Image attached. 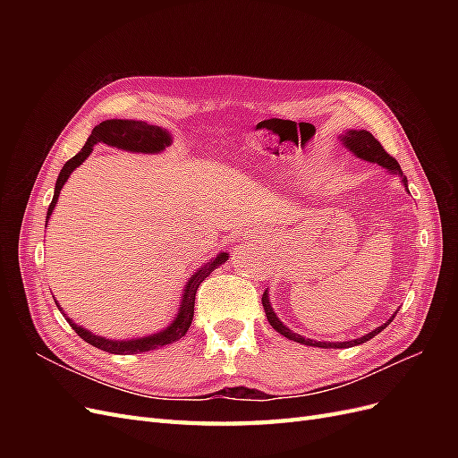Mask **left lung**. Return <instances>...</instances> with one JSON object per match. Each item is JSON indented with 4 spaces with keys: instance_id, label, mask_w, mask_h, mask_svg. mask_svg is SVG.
<instances>
[{
    "instance_id": "left-lung-1",
    "label": "left lung",
    "mask_w": 458,
    "mask_h": 458,
    "mask_svg": "<svg viewBox=\"0 0 458 458\" xmlns=\"http://www.w3.org/2000/svg\"><path fill=\"white\" fill-rule=\"evenodd\" d=\"M340 141L342 145L348 148L353 157L361 158V160H367V162H372V164H378L382 165V168L390 174V175H397L401 179V183H403L405 191L409 192V183H407V177L403 175V172H401V165L397 164L395 158H392L387 152L382 148V145L374 140V135L367 130H345L340 133ZM261 303H263V310H266V317L269 325L279 332V335H283L284 338L293 340V342H298V344H303V345H313V348H325V350H342V348H353V345H359V344H365L369 342L370 338H374L378 335V332H382L387 325H390L394 321V317L397 315V311H394V315L387 318L386 323H382L380 327H377L374 330H370L369 335L365 336H359V338H353V340H345V342H321V340H313V338H306L298 335V332L290 330L281 318L279 315H276L273 311V306H271V300H269V293L266 290L261 296Z\"/></svg>"
}]
</instances>
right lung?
Masks as SVG:
<instances>
[{"label":"right lung","mask_w":458,"mask_h":458,"mask_svg":"<svg viewBox=\"0 0 458 458\" xmlns=\"http://www.w3.org/2000/svg\"><path fill=\"white\" fill-rule=\"evenodd\" d=\"M99 143H105L108 147H114L120 150L140 152V155H158V152H162L165 147H170L174 143V140H172V133L165 128L152 126V123H147L143 120H116L114 118V120L101 122L99 126L93 128L86 145L81 147L78 155L72 157L63 165V170L57 177V183H55L53 200L49 204L47 217H46V227L49 224V217L55 210V206H57V202H59V195H61L64 183L68 182V177H71V174L78 168V165H81L88 160V157L93 152V147ZM227 259H229V252L221 250L214 258L208 259L204 266H200L195 273H192L183 286L182 300H179V310H177L175 317L168 323V327H164L162 330H157V332H152V335H145L140 338L118 340V338H106V336L95 335V332L74 323L72 318L68 317L64 313V310L59 306L57 300H55V303H57V308L64 315L68 325L76 330V335L80 338H84L88 344L95 345V348H99L108 353H116V355H133V353H141V352L158 350V348H162V345L174 344L187 335V330L192 323V317H195L197 288L200 286V283L206 279L208 275H210L214 269H217L219 266H224Z\"/></svg>","instance_id":"right-lung-1"}]
</instances>
